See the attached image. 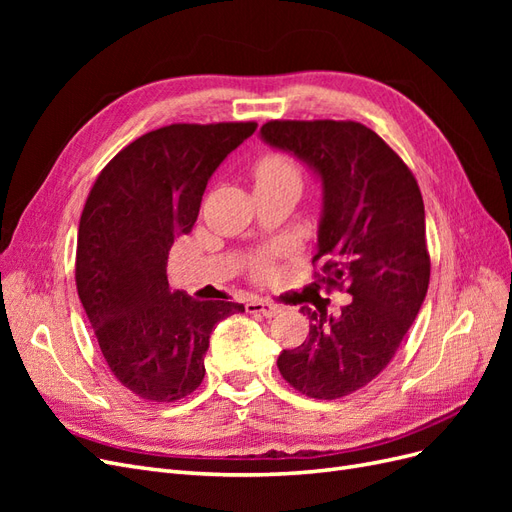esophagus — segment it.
<instances>
[{"label": "esophagus", "instance_id": "esophagus-1", "mask_svg": "<svg viewBox=\"0 0 512 512\" xmlns=\"http://www.w3.org/2000/svg\"><path fill=\"white\" fill-rule=\"evenodd\" d=\"M245 309L250 314H258V316H265V318H273L282 312V307L273 303V301H262V299H252L245 303Z\"/></svg>", "mask_w": 512, "mask_h": 512}]
</instances>
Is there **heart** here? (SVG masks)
<instances>
[{
  "instance_id": "heart-1",
  "label": "heart",
  "mask_w": 512,
  "mask_h": 512,
  "mask_svg": "<svg viewBox=\"0 0 512 512\" xmlns=\"http://www.w3.org/2000/svg\"><path fill=\"white\" fill-rule=\"evenodd\" d=\"M254 179L256 185H275V183H297L301 185V168L288 153L269 151L254 164ZM271 262L269 252H258L252 258V271L262 275L267 273Z\"/></svg>"
}]
</instances>
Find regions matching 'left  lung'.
Listing matches in <instances>:
<instances>
[{"label": "left lung", "mask_w": 512, "mask_h": 512, "mask_svg": "<svg viewBox=\"0 0 512 512\" xmlns=\"http://www.w3.org/2000/svg\"><path fill=\"white\" fill-rule=\"evenodd\" d=\"M260 136L320 177L314 277L352 297L339 316L301 307L309 335L284 350L277 367L307 397H346L391 363L425 301L431 262L423 196L406 162L359 121L273 119Z\"/></svg>", "instance_id": "1"}]
</instances>
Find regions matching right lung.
Masks as SVG:
<instances>
[{"instance_id": "add662e5", "label": "right lung", "mask_w": 512, "mask_h": 512, "mask_svg": "<svg viewBox=\"0 0 512 512\" xmlns=\"http://www.w3.org/2000/svg\"><path fill=\"white\" fill-rule=\"evenodd\" d=\"M256 121L173 123L136 138L91 188L76 241V290L113 376L147 401H177L205 378L215 324L241 303L168 286V252L192 230L207 181Z\"/></svg>"}]
</instances>
